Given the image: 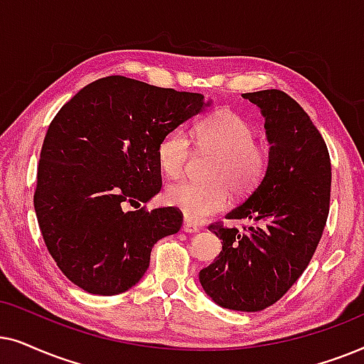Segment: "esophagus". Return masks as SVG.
<instances>
[{
	"label": "esophagus",
	"instance_id": "esophagus-1",
	"mask_svg": "<svg viewBox=\"0 0 364 364\" xmlns=\"http://www.w3.org/2000/svg\"><path fill=\"white\" fill-rule=\"evenodd\" d=\"M183 231H185V232H198V231H200V226L195 225V223L190 221V220H185V221H183Z\"/></svg>",
	"mask_w": 364,
	"mask_h": 364
}]
</instances>
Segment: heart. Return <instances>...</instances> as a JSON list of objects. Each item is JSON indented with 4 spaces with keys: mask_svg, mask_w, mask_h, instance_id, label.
<instances>
[{
    "mask_svg": "<svg viewBox=\"0 0 364 364\" xmlns=\"http://www.w3.org/2000/svg\"><path fill=\"white\" fill-rule=\"evenodd\" d=\"M193 138L200 151L215 153L208 166L206 183L183 181L166 188L164 200L178 208L193 223L225 211L231 191L245 196L255 191L268 169L269 154L256 141L255 126L232 111H216L193 128ZM191 158V139L183 129H174L158 146V163L168 178L178 179L186 171Z\"/></svg>",
    "mask_w": 364,
    "mask_h": 364,
    "instance_id": "b5f03b06",
    "label": "heart"
}]
</instances>
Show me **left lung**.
<instances>
[{
	"label": "left lung",
	"instance_id": "1",
	"mask_svg": "<svg viewBox=\"0 0 364 364\" xmlns=\"http://www.w3.org/2000/svg\"><path fill=\"white\" fill-rule=\"evenodd\" d=\"M243 98L264 116L268 169L243 205L226 216L255 226L240 231L210 225L223 251L200 271V283L220 306L251 313L283 298L311 261L328 220L331 161L316 126L291 96L263 90Z\"/></svg>",
	"mask_w": 364,
	"mask_h": 364
}]
</instances>
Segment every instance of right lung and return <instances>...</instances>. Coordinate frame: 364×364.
<instances>
[{
	"mask_svg": "<svg viewBox=\"0 0 364 364\" xmlns=\"http://www.w3.org/2000/svg\"><path fill=\"white\" fill-rule=\"evenodd\" d=\"M205 96L126 76L96 80L63 105L43 141L35 211L58 268L113 296L143 278L158 240L183 225L176 208H146L161 190V139L200 113Z\"/></svg>",
	"mask_w": 364,
	"mask_h": 364,
	"instance_id": "add662e5",
	"label": "right lung"
}]
</instances>
